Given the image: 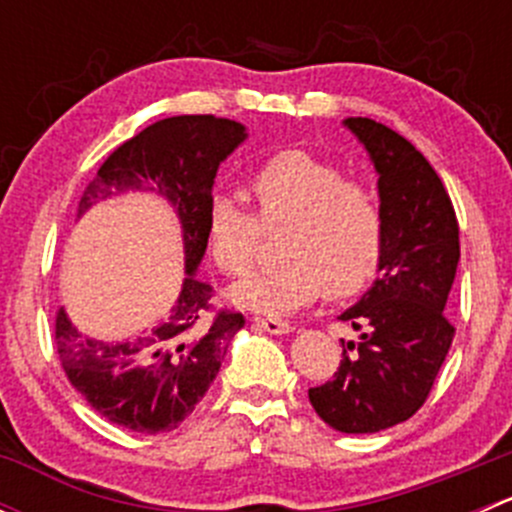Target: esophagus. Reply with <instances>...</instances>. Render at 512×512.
<instances>
[{"mask_svg": "<svg viewBox=\"0 0 512 512\" xmlns=\"http://www.w3.org/2000/svg\"><path fill=\"white\" fill-rule=\"evenodd\" d=\"M252 322H255V327L265 329V332H270V334L292 332V324L285 322V319H280V317H255Z\"/></svg>", "mask_w": 512, "mask_h": 512, "instance_id": "obj_1", "label": "esophagus"}]
</instances>
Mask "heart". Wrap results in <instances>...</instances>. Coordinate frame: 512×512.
Segmentation results:
<instances>
[{
  "label": "heart",
  "instance_id": "heart-1",
  "mask_svg": "<svg viewBox=\"0 0 512 512\" xmlns=\"http://www.w3.org/2000/svg\"><path fill=\"white\" fill-rule=\"evenodd\" d=\"M255 215L232 195L215 193L205 215L210 255L227 275H240L255 260L262 227L285 225L282 262L250 272L230 287L240 307L287 314L324 292L352 297L376 277L384 255V210L366 185L332 160L302 148H285L247 175Z\"/></svg>",
  "mask_w": 512,
  "mask_h": 512
}]
</instances>
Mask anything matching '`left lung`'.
Returning a JSON list of instances; mask_svg holds the SVG:
<instances>
[{"label":"left lung","instance_id":"obj_1","mask_svg":"<svg viewBox=\"0 0 512 512\" xmlns=\"http://www.w3.org/2000/svg\"><path fill=\"white\" fill-rule=\"evenodd\" d=\"M379 173L386 240L379 277L342 312L359 342H342L334 379L309 389L324 423L376 433L416 414L453 342L448 292L456 280L458 220L441 178L404 136L371 118H347Z\"/></svg>","mask_w":512,"mask_h":512}]
</instances>
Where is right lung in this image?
Segmentation results:
<instances>
[{
	"instance_id": "obj_1",
	"label": "right lung",
	"mask_w": 512,
	"mask_h": 512,
	"mask_svg": "<svg viewBox=\"0 0 512 512\" xmlns=\"http://www.w3.org/2000/svg\"><path fill=\"white\" fill-rule=\"evenodd\" d=\"M245 138V126L230 118H163L121 143L81 195L79 218L118 193H156L183 227V289L156 327L108 344L84 337L64 309L56 312V352L71 386L118 426L136 433L178 428L218 376L230 339L245 327V317L230 309L208 317L213 287L195 277L208 247L205 215L215 175Z\"/></svg>"
}]
</instances>
